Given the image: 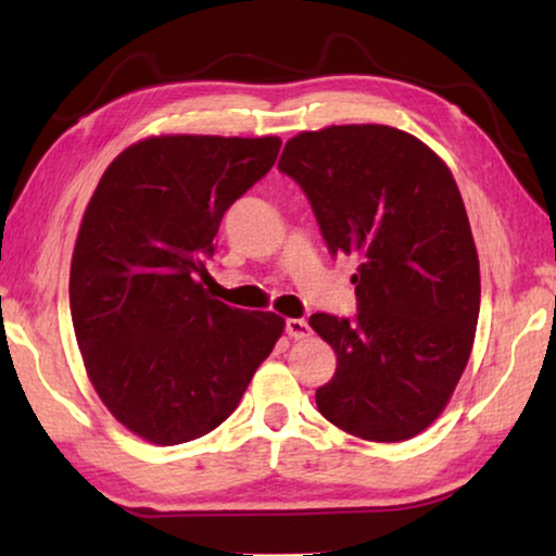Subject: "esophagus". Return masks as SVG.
Wrapping results in <instances>:
<instances>
[{
  "instance_id": "1",
  "label": "esophagus",
  "mask_w": 556,
  "mask_h": 556,
  "mask_svg": "<svg viewBox=\"0 0 556 556\" xmlns=\"http://www.w3.org/2000/svg\"><path fill=\"white\" fill-rule=\"evenodd\" d=\"M287 333L289 338H294V341H306V338L312 336V328H308L304 318H287Z\"/></svg>"
}]
</instances>
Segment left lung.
I'll use <instances>...</instances> for the list:
<instances>
[{"instance_id": "obj_1", "label": "left lung", "mask_w": 556, "mask_h": 556, "mask_svg": "<svg viewBox=\"0 0 556 556\" xmlns=\"http://www.w3.org/2000/svg\"><path fill=\"white\" fill-rule=\"evenodd\" d=\"M279 172L304 188L331 255L357 257L353 321L308 318L338 361L316 390L318 412L382 444L421 434L466 370L481 308L454 176L421 139L388 125L301 131Z\"/></svg>"}]
</instances>
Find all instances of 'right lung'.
Here are the masks:
<instances>
[{"label":"right lung","mask_w":556,"mask_h":556,"mask_svg":"<svg viewBox=\"0 0 556 556\" xmlns=\"http://www.w3.org/2000/svg\"><path fill=\"white\" fill-rule=\"evenodd\" d=\"M279 137L159 135L112 159L71 260L75 341L98 397L149 444L220 427L285 331L211 296L225 211L265 176Z\"/></svg>","instance_id":"obj_1"}]
</instances>
